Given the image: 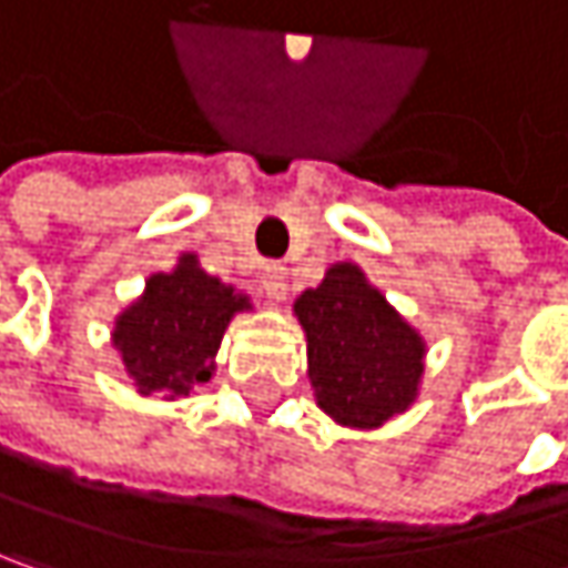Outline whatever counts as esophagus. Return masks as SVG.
I'll return each instance as SVG.
<instances>
[{"mask_svg": "<svg viewBox=\"0 0 568 568\" xmlns=\"http://www.w3.org/2000/svg\"><path fill=\"white\" fill-rule=\"evenodd\" d=\"M260 288L266 292V298L280 302L285 298V270L280 263H266L263 273H260Z\"/></svg>", "mask_w": 568, "mask_h": 568, "instance_id": "1", "label": "esophagus"}]
</instances>
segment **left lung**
Instances as JSON below:
<instances>
[{
  "mask_svg": "<svg viewBox=\"0 0 568 568\" xmlns=\"http://www.w3.org/2000/svg\"><path fill=\"white\" fill-rule=\"evenodd\" d=\"M318 406L354 429H377L419 389L426 344L354 263H335L295 298Z\"/></svg>",
  "mask_w": 568,
  "mask_h": 568,
  "instance_id": "obj_1",
  "label": "left lung"
}]
</instances>
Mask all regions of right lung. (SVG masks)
I'll use <instances>...</instances> for the list:
<instances>
[{
	"instance_id": "1",
	"label": "right lung",
	"mask_w": 568,
	"mask_h": 568,
	"mask_svg": "<svg viewBox=\"0 0 568 568\" xmlns=\"http://www.w3.org/2000/svg\"><path fill=\"white\" fill-rule=\"evenodd\" d=\"M250 298L207 276L194 253H184L172 273L149 276L142 298L116 318L113 344L139 393L184 396L207 384L221 337Z\"/></svg>"
}]
</instances>
